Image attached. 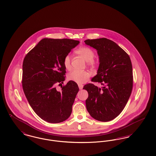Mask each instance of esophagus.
Segmentation results:
<instances>
[{
    "mask_svg": "<svg viewBox=\"0 0 156 156\" xmlns=\"http://www.w3.org/2000/svg\"><path fill=\"white\" fill-rule=\"evenodd\" d=\"M78 87H79L80 89H82V88H83V85H82V84H78Z\"/></svg>",
    "mask_w": 156,
    "mask_h": 156,
    "instance_id": "obj_1",
    "label": "esophagus"
}]
</instances>
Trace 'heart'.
I'll use <instances>...</instances> for the list:
<instances>
[{
    "label": "heart",
    "instance_id": "b5f03b06",
    "mask_svg": "<svg viewBox=\"0 0 156 156\" xmlns=\"http://www.w3.org/2000/svg\"><path fill=\"white\" fill-rule=\"evenodd\" d=\"M76 53L81 55L83 59L87 61V64L89 67L94 68L98 64V61L94 59L95 56L94 51L88 47H81L76 50ZM64 66L68 70H69L71 68V58L69 54H67L64 58L63 61ZM90 77L89 73L87 71H79L74 69L70 72L67 76V78L69 81L75 82L78 83H82L86 81Z\"/></svg>",
    "mask_w": 156,
    "mask_h": 156
}]
</instances>
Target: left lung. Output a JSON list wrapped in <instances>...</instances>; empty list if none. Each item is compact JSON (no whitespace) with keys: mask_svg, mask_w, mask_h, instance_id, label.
<instances>
[{"mask_svg":"<svg viewBox=\"0 0 156 156\" xmlns=\"http://www.w3.org/2000/svg\"><path fill=\"white\" fill-rule=\"evenodd\" d=\"M95 48L99 58L97 75L92 81L101 83L84 85L88 92L87 109L90 115L101 122L116 118L125 108L133 88V71L129 55L118 45L106 38L84 41Z\"/></svg>","mask_w":156,"mask_h":156,"instance_id":"obj_1","label":"left lung"}]
</instances>
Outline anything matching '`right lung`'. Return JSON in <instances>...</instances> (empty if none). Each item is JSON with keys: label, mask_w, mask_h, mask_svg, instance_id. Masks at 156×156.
<instances>
[{"label": "right lung", "mask_w": 156, "mask_h": 156, "mask_svg": "<svg viewBox=\"0 0 156 156\" xmlns=\"http://www.w3.org/2000/svg\"><path fill=\"white\" fill-rule=\"evenodd\" d=\"M79 43L68 38H43L24 58V93L33 111L47 122H62L71 114L79 91L77 83L69 81L61 91L55 85L63 83L66 79L64 57Z\"/></svg>", "instance_id": "add662e5"}]
</instances>
